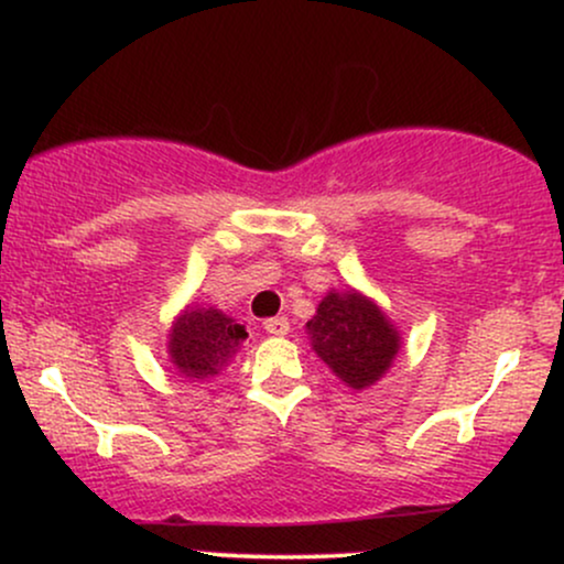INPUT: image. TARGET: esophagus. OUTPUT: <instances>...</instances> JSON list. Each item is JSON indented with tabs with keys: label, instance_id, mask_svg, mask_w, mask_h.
Masks as SVG:
<instances>
[{
	"label": "esophagus",
	"instance_id": "1",
	"mask_svg": "<svg viewBox=\"0 0 564 564\" xmlns=\"http://www.w3.org/2000/svg\"><path fill=\"white\" fill-rule=\"evenodd\" d=\"M264 332H268L270 336H286L289 334V318H270L264 321Z\"/></svg>",
	"mask_w": 564,
	"mask_h": 564
}]
</instances>
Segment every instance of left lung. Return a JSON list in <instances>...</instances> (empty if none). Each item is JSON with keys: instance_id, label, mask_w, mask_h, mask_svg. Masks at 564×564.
I'll return each instance as SVG.
<instances>
[{"instance_id": "left-lung-1", "label": "left lung", "mask_w": 564, "mask_h": 564, "mask_svg": "<svg viewBox=\"0 0 564 564\" xmlns=\"http://www.w3.org/2000/svg\"><path fill=\"white\" fill-rule=\"evenodd\" d=\"M310 347L349 390H368L390 371L403 336L377 300L358 289H332L304 323Z\"/></svg>"}]
</instances>
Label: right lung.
I'll list each match as a JSON object with an SVG mask.
<instances>
[{"label": "right lung", "mask_w": 564, "mask_h": 564, "mask_svg": "<svg viewBox=\"0 0 564 564\" xmlns=\"http://www.w3.org/2000/svg\"><path fill=\"white\" fill-rule=\"evenodd\" d=\"M246 326L215 304L191 302L180 310L166 334V352L185 381H209L241 352Z\"/></svg>", "instance_id": "1"}]
</instances>
